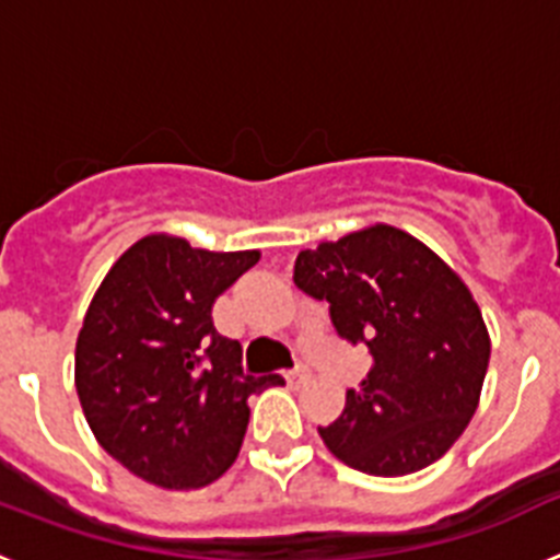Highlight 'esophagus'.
I'll use <instances>...</instances> for the list:
<instances>
[{"mask_svg": "<svg viewBox=\"0 0 560 560\" xmlns=\"http://www.w3.org/2000/svg\"><path fill=\"white\" fill-rule=\"evenodd\" d=\"M285 381H289V384H305V381H308V370L305 368H296V370H291V373H285Z\"/></svg>", "mask_w": 560, "mask_h": 560, "instance_id": "esophagus-1", "label": "esophagus"}]
</instances>
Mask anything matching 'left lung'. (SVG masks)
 <instances>
[{"instance_id": "1", "label": "left lung", "mask_w": 560, "mask_h": 560, "mask_svg": "<svg viewBox=\"0 0 560 560\" xmlns=\"http://www.w3.org/2000/svg\"><path fill=\"white\" fill-rule=\"evenodd\" d=\"M294 283L328 300L341 339L368 345L370 373L319 438L373 477L438 463L479 407L491 336L471 289L409 232L370 224L296 255Z\"/></svg>"}]
</instances>
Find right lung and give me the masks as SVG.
Instances as JSON below:
<instances>
[{"instance_id": "obj_1", "label": "right lung", "mask_w": 560, "mask_h": 560, "mask_svg": "<svg viewBox=\"0 0 560 560\" xmlns=\"http://www.w3.org/2000/svg\"><path fill=\"white\" fill-rule=\"evenodd\" d=\"M260 260L210 252L171 232L128 246L89 303L75 345V389L95 440L133 477L190 491L235 463L249 395L280 384L241 370V345L212 305Z\"/></svg>"}]
</instances>
